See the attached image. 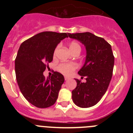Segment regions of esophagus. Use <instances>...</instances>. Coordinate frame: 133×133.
Wrapping results in <instances>:
<instances>
[{"mask_svg":"<svg viewBox=\"0 0 133 133\" xmlns=\"http://www.w3.org/2000/svg\"><path fill=\"white\" fill-rule=\"evenodd\" d=\"M69 77H64V80H65V81H68V80H69Z\"/></svg>","mask_w":133,"mask_h":133,"instance_id":"1","label":"esophagus"}]
</instances>
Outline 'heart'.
Returning <instances> with one entry per match:
<instances>
[{"label": "heart", "mask_w": 133, "mask_h": 133, "mask_svg": "<svg viewBox=\"0 0 133 133\" xmlns=\"http://www.w3.org/2000/svg\"><path fill=\"white\" fill-rule=\"evenodd\" d=\"M69 49L70 52H72L74 50L77 49H80L81 50V46L75 41H72L69 44ZM57 70L59 71L63 75L69 76L72 73L74 70L77 69V64L75 63H61L57 66Z\"/></svg>", "instance_id": "1"}]
</instances>
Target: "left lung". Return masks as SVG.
<instances>
[{"label":"left lung","mask_w":133,"mask_h":133,"mask_svg":"<svg viewBox=\"0 0 133 133\" xmlns=\"http://www.w3.org/2000/svg\"><path fill=\"white\" fill-rule=\"evenodd\" d=\"M68 35L84 44L87 50L84 64L78 72L81 78L85 77L86 82L75 78L77 84L72 91V101L79 107H90L101 99L112 78L115 57L111 46L89 32Z\"/></svg>","instance_id":"left-lung-1"}]
</instances>
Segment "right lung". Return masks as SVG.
I'll list each match as a JSON object with an SVG mask.
<instances>
[{
  "label": "right lung",
  "instance_id": "add662e5",
  "mask_svg": "<svg viewBox=\"0 0 133 133\" xmlns=\"http://www.w3.org/2000/svg\"><path fill=\"white\" fill-rule=\"evenodd\" d=\"M67 37L65 32H43L20 46L15 59L16 81L24 98L36 107H49L58 98L63 75L54 72L50 78H45L43 72L52 62L56 46Z\"/></svg>",
  "mask_w": 133,
  "mask_h": 133
}]
</instances>
